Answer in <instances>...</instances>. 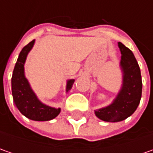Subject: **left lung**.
<instances>
[{"instance_id": "obj_1", "label": "left lung", "mask_w": 153, "mask_h": 153, "mask_svg": "<svg viewBox=\"0 0 153 153\" xmlns=\"http://www.w3.org/2000/svg\"><path fill=\"white\" fill-rule=\"evenodd\" d=\"M121 51L120 66L123 71V84L113 102L105 107L98 109L94 113L105 122H120L130 117L138 107L141 93L142 81L137 60L127 47L118 42Z\"/></svg>"}]
</instances>
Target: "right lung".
<instances>
[{"label":"right lung","mask_w":153,"mask_h":153,"mask_svg":"<svg viewBox=\"0 0 153 153\" xmlns=\"http://www.w3.org/2000/svg\"><path fill=\"white\" fill-rule=\"evenodd\" d=\"M34 43L35 40L24 47L19 55L12 76V94L17 108L24 116L34 121H49L59 114L60 108L51 107L41 102L25 76L24 65ZM74 82V79L68 80L66 92L71 90Z\"/></svg>","instance_id":"right-lung-1"}]
</instances>
